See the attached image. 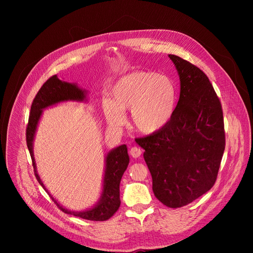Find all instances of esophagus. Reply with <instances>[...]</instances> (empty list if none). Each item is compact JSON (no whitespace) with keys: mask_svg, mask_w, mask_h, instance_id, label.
<instances>
[{"mask_svg":"<svg viewBox=\"0 0 253 253\" xmlns=\"http://www.w3.org/2000/svg\"><path fill=\"white\" fill-rule=\"evenodd\" d=\"M129 154H130V156H131L132 158H138V157L141 156L142 151H141L139 148H137V147H133V148L130 149Z\"/></svg>","mask_w":253,"mask_h":253,"instance_id":"esophagus-1","label":"esophagus"}]
</instances>
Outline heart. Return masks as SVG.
I'll return each instance as SVG.
<instances>
[{
  "label": "heart",
  "instance_id": "obj_1",
  "mask_svg": "<svg viewBox=\"0 0 253 253\" xmlns=\"http://www.w3.org/2000/svg\"><path fill=\"white\" fill-rule=\"evenodd\" d=\"M176 102V88L168 77L135 72L114 85L112 99L103 100V111L113 126L123 125L124 112L131 111L132 127L143 134H155L170 122Z\"/></svg>",
  "mask_w": 253,
  "mask_h": 253
}]
</instances>
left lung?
I'll list each match as a JSON object with an SVG mask.
<instances>
[{
  "label": "left lung",
  "mask_w": 253,
  "mask_h": 253,
  "mask_svg": "<svg viewBox=\"0 0 253 253\" xmlns=\"http://www.w3.org/2000/svg\"><path fill=\"white\" fill-rule=\"evenodd\" d=\"M180 80L170 122L136 138L159 201L170 208L190 204L213 187L225 147L221 103L208 77L196 65L169 54Z\"/></svg>",
  "instance_id": "left-lung-1"
}]
</instances>
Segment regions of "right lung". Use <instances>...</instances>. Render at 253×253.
Segmentation results:
<instances>
[{"label": "right lung", "instance_id": "1", "mask_svg": "<svg viewBox=\"0 0 253 253\" xmlns=\"http://www.w3.org/2000/svg\"><path fill=\"white\" fill-rule=\"evenodd\" d=\"M85 98V91L80 89L77 85L62 82L56 77V75L49 78L43 84V86L38 91L36 97L33 100L31 106V114L29 117V123L26 126V145L30 151L33 166L35 170V176L38 179L39 183L42 185L43 189L48 193L46 188L39 177L36 171L35 158L33 153V140L35 136L36 128L39 122V119L42 115V110L47 108L49 105L55 104L60 101L66 100H80L82 101ZM105 171H104V179H103V191L100 197V200L92 209L75 212L69 211L60 206L51 195V199L57 207L63 211L64 213L73 214L77 217L95 220V221H104L111 218L120 207L121 201H120V181L123 176V173L127 169L129 164V156L127 153L126 144L120 145V147L111 151L105 160ZM49 194V193H48Z\"/></svg>", "mask_w": 253, "mask_h": 253}]
</instances>
